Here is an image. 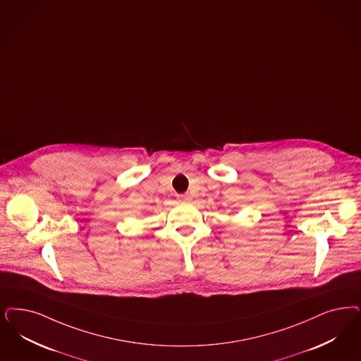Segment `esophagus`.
<instances>
[{"label":"esophagus","instance_id":"obj_1","mask_svg":"<svg viewBox=\"0 0 361 361\" xmlns=\"http://www.w3.org/2000/svg\"><path fill=\"white\" fill-rule=\"evenodd\" d=\"M189 200H190V195H188V193L178 196V201H181V202H187Z\"/></svg>","mask_w":361,"mask_h":361}]
</instances>
